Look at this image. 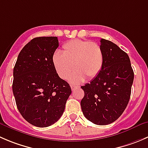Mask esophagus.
Here are the masks:
<instances>
[{
  "label": "esophagus",
  "instance_id": "34e87169",
  "mask_svg": "<svg viewBox=\"0 0 148 148\" xmlns=\"http://www.w3.org/2000/svg\"><path fill=\"white\" fill-rule=\"evenodd\" d=\"M78 86H75V85H71V90H76V89L78 88Z\"/></svg>",
  "mask_w": 148,
  "mask_h": 148
}]
</instances>
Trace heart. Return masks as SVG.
<instances>
[{"label":"heart","instance_id":"heart-1","mask_svg":"<svg viewBox=\"0 0 148 148\" xmlns=\"http://www.w3.org/2000/svg\"><path fill=\"white\" fill-rule=\"evenodd\" d=\"M52 62L58 75L63 79L69 77L70 82L79 84L87 77L92 79L97 77L103 68L104 55L98 44L89 40H73L62 47V53L58 51L52 56Z\"/></svg>","mask_w":148,"mask_h":148}]
</instances>
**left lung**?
Here are the masks:
<instances>
[{"instance_id":"obj_1","label":"left lung","mask_w":148,"mask_h":148,"mask_svg":"<svg viewBox=\"0 0 148 148\" xmlns=\"http://www.w3.org/2000/svg\"><path fill=\"white\" fill-rule=\"evenodd\" d=\"M104 55L101 71L81 88L84 96L81 107L86 119L97 125H107L119 118L130 100L134 71L127 53L114 42L100 40Z\"/></svg>"}]
</instances>
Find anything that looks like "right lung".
<instances>
[{
    "instance_id": "add662e5",
    "label": "right lung",
    "mask_w": 148,
    "mask_h": 148,
    "mask_svg": "<svg viewBox=\"0 0 148 148\" xmlns=\"http://www.w3.org/2000/svg\"><path fill=\"white\" fill-rule=\"evenodd\" d=\"M58 47L57 37L34 38L20 51L14 66L12 89L17 108L35 127L56 122L71 93L53 64L52 56Z\"/></svg>"
}]
</instances>
